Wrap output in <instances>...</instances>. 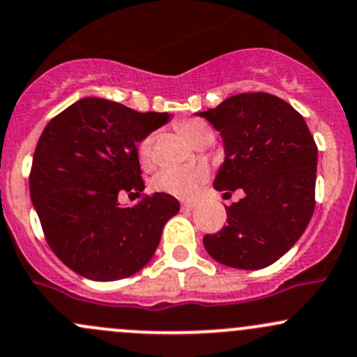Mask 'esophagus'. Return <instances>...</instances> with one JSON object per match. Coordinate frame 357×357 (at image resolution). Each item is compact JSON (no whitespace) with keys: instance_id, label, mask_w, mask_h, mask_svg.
<instances>
[{"instance_id":"esophagus-1","label":"esophagus","mask_w":357,"mask_h":357,"mask_svg":"<svg viewBox=\"0 0 357 357\" xmlns=\"http://www.w3.org/2000/svg\"><path fill=\"white\" fill-rule=\"evenodd\" d=\"M194 208H195L194 202H182V209L183 211H190V209H194Z\"/></svg>"}]
</instances>
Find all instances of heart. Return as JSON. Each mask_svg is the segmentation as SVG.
I'll return each instance as SVG.
<instances>
[{
  "mask_svg": "<svg viewBox=\"0 0 357 357\" xmlns=\"http://www.w3.org/2000/svg\"><path fill=\"white\" fill-rule=\"evenodd\" d=\"M178 131L183 134L189 143L194 146L204 141H214L213 129L199 119H183L177 124ZM153 136H146L139 143V158L148 162L151 156ZM209 177V170L204 165H192V167H167L160 170L151 180V187L156 192L174 195L178 199H189L197 192L199 187Z\"/></svg>",
  "mask_w": 357,
  "mask_h": 357,
  "instance_id": "b5f03b06",
  "label": "heart"
}]
</instances>
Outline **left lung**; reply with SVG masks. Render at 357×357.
Returning a JSON list of instances; mask_svg holds the SVG:
<instances>
[{"label": "left lung", "mask_w": 357, "mask_h": 357, "mask_svg": "<svg viewBox=\"0 0 357 357\" xmlns=\"http://www.w3.org/2000/svg\"><path fill=\"white\" fill-rule=\"evenodd\" d=\"M197 116L208 119L225 143L214 189L245 192L226 206L228 225L202 238L206 250L223 266L264 269L296 243L312 220L315 139L300 112L264 91L233 95Z\"/></svg>", "instance_id": "obj_1"}]
</instances>
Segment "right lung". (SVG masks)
<instances>
[{"mask_svg":"<svg viewBox=\"0 0 357 357\" xmlns=\"http://www.w3.org/2000/svg\"><path fill=\"white\" fill-rule=\"evenodd\" d=\"M167 112L141 114L86 97L42 131L30 199L57 259L91 281H117L143 269L180 204L174 195H144L132 208L119 195L144 189L136 144L167 124Z\"/></svg>","mask_w":357,"mask_h":357,"instance_id":"right-lung-1","label":"right lung"}]
</instances>
